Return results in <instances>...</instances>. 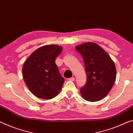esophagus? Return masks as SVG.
I'll return each mask as SVG.
<instances>
[{"label":"esophagus","instance_id":"obj_1","mask_svg":"<svg viewBox=\"0 0 133 133\" xmlns=\"http://www.w3.org/2000/svg\"><path fill=\"white\" fill-rule=\"evenodd\" d=\"M75 78H73V77H72V78H69V81H75Z\"/></svg>","mask_w":133,"mask_h":133}]
</instances>
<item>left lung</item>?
Instances as JSON below:
<instances>
[{"mask_svg": "<svg viewBox=\"0 0 133 133\" xmlns=\"http://www.w3.org/2000/svg\"><path fill=\"white\" fill-rule=\"evenodd\" d=\"M82 55L87 81L80 89L81 95L88 102L105 97L112 89L116 78V68L108 53L95 43L87 42L76 47Z\"/></svg>", "mask_w": 133, "mask_h": 133, "instance_id": "obj_1", "label": "left lung"}]
</instances>
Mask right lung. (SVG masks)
<instances>
[{
	"label": "right lung",
	"mask_w": 133,
	"mask_h": 133,
	"mask_svg": "<svg viewBox=\"0 0 133 133\" xmlns=\"http://www.w3.org/2000/svg\"><path fill=\"white\" fill-rule=\"evenodd\" d=\"M61 51L62 47L58 45H45L32 53L24 64V80L29 90L37 97L51 99L62 88L64 79L55 62Z\"/></svg>",
	"instance_id": "obj_1"
}]
</instances>
